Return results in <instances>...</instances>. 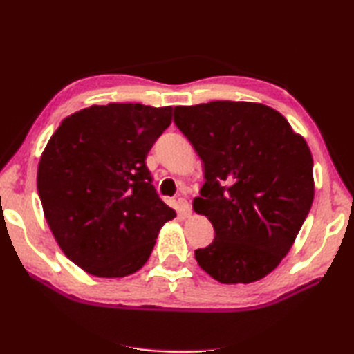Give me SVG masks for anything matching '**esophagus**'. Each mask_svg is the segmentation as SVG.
<instances>
[{"mask_svg":"<svg viewBox=\"0 0 354 354\" xmlns=\"http://www.w3.org/2000/svg\"><path fill=\"white\" fill-rule=\"evenodd\" d=\"M178 207H179V214H181L183 217H189L192 214L190 203L185 198H178Z\"/></svg>","mask_w":354,"mask_h":354,"instance_id":"1","label":"esophagus"}]
</instances>
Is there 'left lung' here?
Masks as SVG:
<instances>
[{
  "label": "left lung",
  "instance_id": "obj_1",
  "mask_svg": "<svg viewBox=\"0 0 354 354\" xmlns=\"http://www.w3.org/2000/svg\"><path fill=\"white\" fill-rule=\"evenodd\" d=\"M173 122L205 165L194 209L209 218L215 237L195 250L198 266L223 284L267 277L313 206L306 140L278 111L248 101L176 106Z\"/></svg>",
  "mask_w": 354,
  "mask_h": 354
}]
</instances>
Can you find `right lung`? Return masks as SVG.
Returning <instances> with one entry per match:
<instances>
[{"mask_svg":"<svg viewBox=\"0 0 354 354\" xmlns=\"http://www.w3.org/2000/svg\"><path fill=\"white\" fill-rule=\"evenodd\" d=\"M170 106H91L64 118L41 153L37 190L59 247L84 272L123 278L148 261L176 212L145 164L171 123Z\"/></svg>","mask_w":354,"mask_h":354,"instance_id":"1","label":"right lung"}]
</instances>
